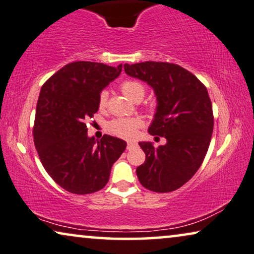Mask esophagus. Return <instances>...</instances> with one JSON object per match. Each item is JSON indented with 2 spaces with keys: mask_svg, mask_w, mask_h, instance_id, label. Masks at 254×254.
<instances>
[{
  "mask_svg": "<svg viewBox=\"0 0 254 254\" xmlns=\"http://www.w3.org/2000/svg\"><path fill=\"white\" fill-rule=\"evenodd\" d=\"M133 146H136V141H127V150H130V148H132Z\"/></svg>",
  "mask_w": 254,
  "mask_h": 254,
  "instance_id": "esophagus-1",
  "label": "esophagus"
}]
</instances>
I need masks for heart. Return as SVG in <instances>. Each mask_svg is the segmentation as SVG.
Here are the masks:
<instances>
[{"instance_id": "1", "label": "heart", "mask_w": 254, "mask_h": 254, "mask_svg": "<svg viewBox=\"0 0 254 254\" xmlns=\"http://www.w3.org/2000/svg\"><path fill=\"white\" fill-rule=\"evenodd\" d=\"M121 90L127 99L133 102L140 101L144 97L145 87L144 84L136 80H127L121 84ZM108 93L102 92L99 96V108L100 110H104L107 107ZM139 121L137 118H118V120L111 121L108 124V129L111 133L116 134L122 138H132L137 132L139 127Z\"/></svg>"}]
</instances>
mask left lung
<instances>
[{
	"label": "left lung",
	"instance_id": "left-lung-1",
	"mask_svg": "<svg viewBox=\"0 0 254 254\" xmlns=\"http://www.w3.org/2000/svg\"><path fill=\"white\" fill-rule=\"evenodd\" d=\"M124 70L153 89L157 108L148 133L166 138L157 148L139 141L146 159L136 170L138 180L152 191L177 190L197 172L210 144L214 116L207 88L175 64H125Z\"/></svg>",
	"mask_w": 254,
	"mask_h": 254
}]
</instances>
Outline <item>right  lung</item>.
Masks as SVG:
<instances>
[{"instance_id":"obj_1","label":"right lung","mask_w":254,"mask_h":254,"mask_svg":"<svg viewBox=\"0 0 254 254\" xmlns=\"http://www.w3.org/2000/svg\"><path fill=\"white\" fill-rule=\"evenodd\" d=\"M117 67L75 62L64 66L44 83L36 108L33 141L44 168L73 194H90L109 181L114 162L127 143L104 134H87V121L99 110L102 90L118 77Z\"/></svg>"}]
</instances>
